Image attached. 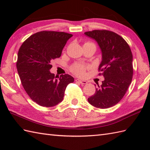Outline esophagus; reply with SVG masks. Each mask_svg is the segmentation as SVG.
<instances>
[{"label":"esophagus","mask_w":150,"mask_h":150,"mask_svg":"<svg viewBox=\"0 0 150 150\" xmlns=\"http://www.w3.org/2000/svg\"><path fill=\"white\" fill-rule=\"evenodd\" d=\"M75 81L77 82H79V83L82 84H86L88 83V82L86 81L81 80V79H76Z\"/></svg>","instance_id":"obj_1"}]
</instances>
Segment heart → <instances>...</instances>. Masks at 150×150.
<instances>
[{"instance_id": "1", "label": "heart", "mask_w": 150, "mask_h": 150, "mask_svg": "<svg viewBox=\"0 0 150 150\" xmlns=\"http://www.w3.org/2000/svg\"><path fill=\"white\" fill-rule=\"evenodd\" d=\"M71 69L72 72L78 76H83L85 74L86 67L82 64H75L72 66Z\"/></svg>"}]
</instances>
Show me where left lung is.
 <instances>
[{
	"label": "left lung",
	"instance_id": "8db88e82",
	"mask_svg": "<svg viewBox=\"0 0 150 150\" xmlns=\"http://www.w3.org/2000/svg\"><path fill=\"white\" fill-rule=\"evenodd\" d=\"M84 35L96 41L102 53L98 70L104 80L96 88L89 103L104 109L117 104L122 99L131 84L133 77V55L122 37L108 30H93Z\"/></svg>",
	"mask_w": 150,
	"mask_h": 150
}]
</instances>
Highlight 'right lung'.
I'll return each mask as SVG.
<instances>
[{
	"mask_svg": "<svg viewBox=\"0 0 150 150\" xmlns=\"http://www.w3.org/2000/svg\"><path fill=\"white\" fill-rule=\"evenodd\" d=\"M73 35L43 31L30 36L18 52L17 68L21 83L34 102L52 107L63 100L66 88L74 78L68 74L57 78L50 72L52 60L59 58Z\"/></svg>",
	"mask_w": 150,
	"mask_h": 150,
	"instance_id": "1",
	"label": "right lung"
}]
</instances>
